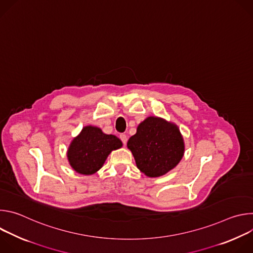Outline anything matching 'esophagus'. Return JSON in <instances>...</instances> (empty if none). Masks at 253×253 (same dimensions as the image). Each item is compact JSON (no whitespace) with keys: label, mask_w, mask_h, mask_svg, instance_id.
<instances>
[{"label":"esophagus","mask_w":253,"mask_h":253,"mask_svg":"<svg viewBox=\"0 0 253 253\" xmlns=\"http://www.w3.org/2000/svg\"><path fill=\"white\" fill-rule=\"evenodd\" d=\"M120 139H121V141L123 142V144L125 145L126 142H127V135L126 134H121L120 135Z\"/></svg>","instance_id":"esophagus-1"}]
</instances>
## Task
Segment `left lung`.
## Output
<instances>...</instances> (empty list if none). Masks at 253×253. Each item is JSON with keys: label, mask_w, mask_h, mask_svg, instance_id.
Listing matches in <instances>:
<instances>
[{"label": "left lung", "mask_w": 253, "mask_h": 253, "mask_svg": "<svg viewBox=\"0 0 253 253\" xmlns=\"http://www.w3.org/2000/svg\"><path fill=\"white\" fill-rule=\"evenodd\" d=\"M137 168L148 177H159L181 161L185 144L178 126L167 120L150 116L142 121L136 134L127 142Z\"/></svg>", "instance_id": "8db88e82"}]
</instances>
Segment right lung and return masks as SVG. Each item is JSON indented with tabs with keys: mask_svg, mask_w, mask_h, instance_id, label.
<instances>
[{
	"mask_svg": "<svg viewBox=\"0 0 253 253\" xmlns=\"http://www.w3.org/2000/svg\"><path fill=\"white\" fill-rule=\"evenodd\" d=\"M122 146V141L115 135L105 134L99 127L87 125L71 141L67 158L77 173L88 176L99 171L108 155Z\"/></svg>",
	"mask_w": 253,
	"mask_h": 253,
	"instance_id": "obj_1",
	"label": "right lung"
}]
</instances>
